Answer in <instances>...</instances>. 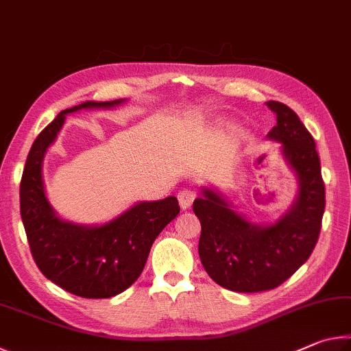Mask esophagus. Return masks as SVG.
<instances>
[{"mask_svg": "<svg viewBox=\"0 0 351 351\" xmlns=\"http://www.w3.org/2000/svg\"><path fill=\"white\" fill-rule=\"evenodd\" d=\"M195 198H197V192L192 189H182L180 190V193H178V201H180L181 209H189V207L193 204Z\"/></svg>", "mask_w": 351, "mask_h": 351, "instance_id": "esophagus-1", "label": "esophagus"}]
</instances>
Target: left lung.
Masks as SVG:
<instances>
[{
  "label": "left lung",
  "mask_w": 351,
  "mask_h": 351,
  "mask_svg": "<svg viewBox=\"0 0 351 351\" xmlns=\"http://www.w3.org/2000/svg\"><path fill=\"white\" fill-rule=\"evenodd\" d=\"M266 105L277 116L268 138L280 142L285 161L299 180L291 209L276 223L260 226L209 187L193 201L201 223V263L213 282L235 293H260L288 280L310 258L322 228L325 186L313 136L289 106L276 100Z\"/></svg>",
  "instance_id": "1"
}]
</instances>
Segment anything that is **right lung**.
<instances>
[{"instance_id": "1", "label": "right lung", "mask_w": 351, "mask_h": 351, "mask_svg": "<svg viewBox=\"0 0 351 351\" xmlns=\"http://www.w3.org/2000/svg\"><path fill=\"white\" fill-rule=\"evenodd\" d=\"M111 102H83L63 110L34 141L20 184V212L38 269L52 283L85 299H108L138 280L153 241L180 213L175 197L141 201L111 221L83 226L64 221L45 193L43 159L60 132L64 116L85 108H112Z\"/></svg>"}]
</instances>
